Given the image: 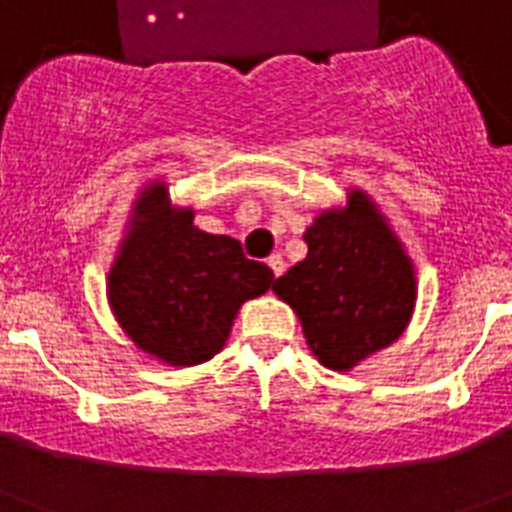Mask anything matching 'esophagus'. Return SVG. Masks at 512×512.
Listing matches in <instances>:
<instances>
[{"label": "esophagus", "mask_w": 512, "mask_h": 512, "mask_svg": "<svg viewBox=\"0 0 512 512\" xmlns=\"http://www.w3.org/2000/svg\"><path fill=\"white\" fill-rule=\"evenodd\" d=\"M266 264H269V269L274 271V277H282V274H284V261H282V256H279V253L269 256V261H266Z\"/></svg>", "instance_id": "1"}]
</instances>
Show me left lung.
Wrapping results in <instances>:
<instances>
[{"label": "left lung", "mask_w": 512, "mask_h": 512, "mask_svg": "<svg viewBox=\"0 0 512 512\" xmlns=\"http://www.w3.org/2000/svg\"><path fill=\"white\" fill-rule=\"evenodd\" d=\"M305 243L307 256L277 279L274 292L300 318L312 356L333 372H351L413 320V259L359 187L346 189V205L315 215Z\"/></svg>", "instance_id": "8db88e82"}]
</instances>
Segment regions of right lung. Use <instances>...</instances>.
Returning <instances> with one entry per match:
<instances>
[{
	"mask_svg": "<svg viewBox=\"0 0 512 512\" xmlns=\"http://www.w3.org/2000/svg\"><path fill=\"white\" fill-rule=\"evenodd\" d=\"M271 284L269 266L248 261L230 235L197 228L192 207L174 205L158 176L135 194L107 274V302L148 359L197 366L223 351L243 302Z\"/></svg>",
	"mask_w": 512,
	"mask_h": 512,
	"instance_id": "add662e5",
	"label": "right lung"
}]
</instances>
